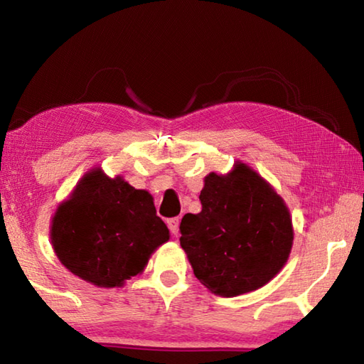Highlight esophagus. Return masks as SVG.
Wrapping results in <instances>:
<instances>
[{
  "label": "esophagus",
  "mask_w": 364,
  "mask_h": 364,
  "mask_svg": "<svg viewBox=\"0 0 364 364\" xmlns=\"http://www.w3.org/2000/svg\"><path fill=\"white\" fill-rule=\"evenodd\" d=\"M167 225L170 228V231L173 232V236H178V234H180V218L178 217L170 218V220H167Z\"/></svg>",
  "instance_id": "obj_1"
}]
</instances>
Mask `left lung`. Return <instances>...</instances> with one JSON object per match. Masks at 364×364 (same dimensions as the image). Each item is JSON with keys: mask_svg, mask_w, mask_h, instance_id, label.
Masks as SVG:
<instances>
[{"mask_svg": "<svg viewBox=\"0 0 364 364\" xmlns=\"http://www.w3.org/2000/svg\"><path fill=\"white\" fill-rule=\"evenodd\" d=\"M202 210L181 220L180 244L196 278L221 297L247 294L274 278L294 244L291 212L274 188L247 164L212 171Z\"/></svg>", "mask_w": 364, "mask_h": 364, "instance_id": "obj_1", "label": "left lung"}]
</instances>
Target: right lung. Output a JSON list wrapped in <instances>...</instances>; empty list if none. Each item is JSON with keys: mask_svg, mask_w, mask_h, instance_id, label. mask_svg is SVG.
I'll return each mask as SVG.
<instances>
[{"mask_svg": "<svg viewBox=\"0 0 364 364\" xmlns=\"http://www.w3.org/2000/svg\"><path fill=\"white\" fill-rule=\"evenodd\" d=\"M49 237L70 273L109 289L143 273L170 231L146 189H134L123 176L109 178L96 167L60 202Z\"/></svg>", "mask_w": 364, "mask_h": 364, "instance_id": "add662e5", "label": "right lung"}]
</instances>
